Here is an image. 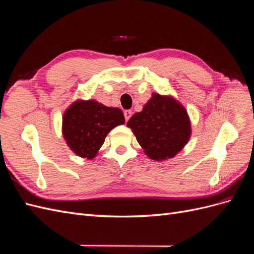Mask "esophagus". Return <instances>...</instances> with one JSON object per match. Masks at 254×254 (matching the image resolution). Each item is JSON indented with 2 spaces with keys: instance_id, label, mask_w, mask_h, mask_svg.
Wrapping results in <instances>:
<instances>
[{
  "instance_id": "34e87169",
  "label": "esophagus",
  "mask_w": 254,
  "mask_h": 254,
  "mask_svg": "<svg viewBox=\"0 0 254 254\" xmlns=\"http://www.w3.org/2000/svg\"><path fill=\"white\" fill-rule=\"evenodd\" d=\"M131 114H132V111L131 110H125L124 111V117H125V120L126 122H128V120L131 118Z\"/></svg>"
}]
</instances>
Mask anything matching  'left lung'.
Masks as SVG:
<instances>
[{"label": "left lung", "instance_id": "1", "mask_svg": "<svg viewBox=\"0 0 254 254\" xmlns=\"http://www.w3.org/2000/svg\"><path fill=\"white\" fill-rule=\"evenodd\" d=\"M144 153L155 161L174 158L191 135L189 113L173 95L152 93L141 112L127 122Z\"/></svg>", "mask_w": 254, "mask_h": 254}]
</instances>
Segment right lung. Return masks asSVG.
Segmentation results:
<instances>
[{"label":"right lung","mask_w":254,"mask_h":254,"mask_svg":"<svg viewBox=\"0 0 254 254\" xmlns=\"http://www.w3.org/2000/svg\"><path fill=\"white\" fill-rule=\"evenodd\" d=\"M125 124L124 113L107 107L95 99H76L63 117V134L70 149L83 159H94L107 134L113 128Z\"/></svg>","instance_id":"obj_1"}]
</instances>
